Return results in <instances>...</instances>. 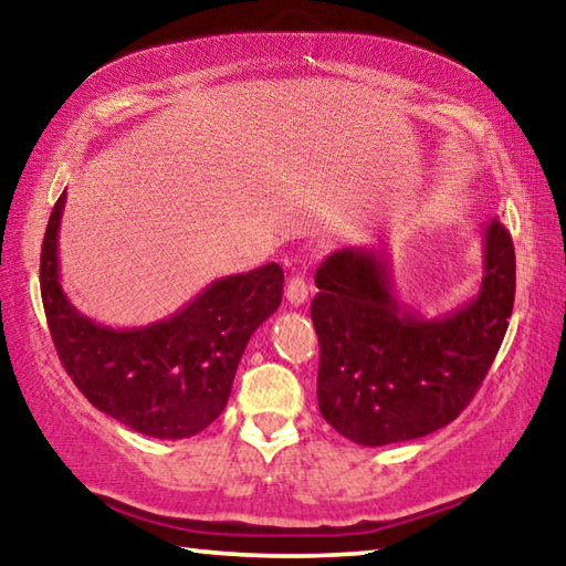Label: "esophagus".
I'll return each mask as SVG.
<instances>
[{"mask_svg": "<svg viewBox=\"0 0 566 566\" xmlns=\"http://www.w3.org/2000/svg\"><path fill=\"white\" fill-rule=\"evenodd\" d=\"M306 294H310V286L302 274H292L290 282H286V302L292 306H302L306 302Z\"/></svg>", "mask_w": 566, "mask_h": 566, "instance_id": "esophagus-1", "label": "esophagus"}]
</instances>
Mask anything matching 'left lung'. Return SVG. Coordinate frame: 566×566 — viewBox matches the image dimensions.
I'll return each mask as SVG.
<instances>
[{
    "instance_id": "left-lung-1",
    "label": "left lung",
    "mask_w": 566,
    "mask_h": 566,
    "mask_svg": "<svg viewBox=\"0 0 566 566\" xmlns=\"http://www.w3.org/2000/svg\"><path fill=\"white\" fill-rule=\"evenodd\" d=\"M319 411L364 447L419 439L459 417L490 371L510 327L516 262L506 229H484L479 292L427 319L401 304L385 247H344L314 274Z\"/></svg>"
}]
</instances>
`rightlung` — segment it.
I'll return each mask as SVG.
<instances>
[{
	"mask_svg": "<svg viewBox=\"0 0 566 566\" xmlns=\"http://www.w3.org/2000/svg\"><path fill=\"white\" fill-rule=\"evenodd\" d=\"M66 191L46 224L40 286L52 342L76 389L139 434L187 439L222 415L247 342L282 304L280 264L222 276L167 319L112 329L66 300L60 224Z\"/></svg>",
	"mask_w": 566,
	"mask_h": 566,
	"instance_id": "right-lung-1",
	"label": "right lung"
}]
</instances>
